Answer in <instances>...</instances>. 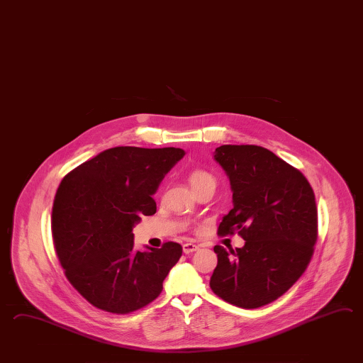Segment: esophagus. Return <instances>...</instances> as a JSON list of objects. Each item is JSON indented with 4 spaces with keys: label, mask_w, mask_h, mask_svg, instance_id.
I'll return each mask as SVG.
<instances>
[{
    "label": "esophagus",
    "mask_w": 363,
    "mask_h": 363,
    "mask_svg": "<svg viewBox=\"0 0 363 363\" xmlns=\"http://www.w3.org/2000/svg\"><path fill=\"white\" fill-rule=\"evenodd\" d=\"M182 250H184V253L189 255V253L198 251V250H199V245H193V243H186V245H182Z\"/></svg>",
    "instance_id": "1"
}]
</instances>
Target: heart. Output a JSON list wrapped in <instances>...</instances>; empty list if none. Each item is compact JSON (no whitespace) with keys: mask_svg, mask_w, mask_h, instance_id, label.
<instances>
[{"mask_svg":"<svg viewBox=\"0 0 363 363\" xmlns=\"http://www.w3.org/2000/svg\"><path fill=\"white\" fill-rule=\"evenodd\" d=\"M189 182L193 189L204 184H215V178L207 170L194 169L189 174Z\"/></svg>","mask_w":363,"mask_h":363,"instance_id":"1","label":"heart"}]
</instances>
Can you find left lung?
<instances>
[{"label": "left lung", "mask_w": 363, "mask_h": 363, "mask_svg": "<svg viewBox=\"0 0 363 363\" xmlns=\"http://www.w3.org/2000/svg\"><path fill=\"white\" fill-rule=\"evenodd\" d=\"M213 154L233 191L218 231H238L245 243L235 251L216 245L209 286L225 301L256 309L289 291L308 267L317 240L315 196L303 173L267 148L223 145Z\"/></svg>", "instance_id": "left-lung-1"}]
</instances>
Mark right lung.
<instances>
[{
    "instance_id": "obj_1",
    "label": "right lung",
    "mask_w": 363,
    "mask_h": 363,
    "mask_svg": "<svg viewBox=\"0 0 363 363\" xmlns=\"http://www.w3.org/2000/svg\"><path fill=\"white\" fill-rule=\"evenodd\" d=\"M182 148L120 146L62 179L52 204L55 251L67 279L98 309L126 314L154 301L182 247L134 250L133 228L156 212L152 195Z\"/></svg>"
}]
</instances>
